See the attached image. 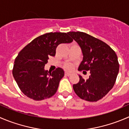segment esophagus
I'll use <instances>...</instances> for the list:
<instances>
[{
    "mask_svg": "<svg viewBox=\"0 0 129 129\" xmlns=\"http://www.w3.org/2000/svg\"><path fill=\"white\" fill-rule=\"evenodd\" d=\"M65 74H66V76H71V74L70 73V72H66V73H65Z\"/></svg>",
    "mask_w": 129,
    "mask_h": 129,
    "instance_id": "1",
    "label": "esophagus"
}]
</instances>
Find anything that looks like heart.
<instances>
[{
	"instance_id": "heart-1",
	"label": "heart",
	"mask_w": 129,
	"mask_h": 129,
	"mask_svg": "<svg viewBox=\"0 0 129 129\" xmlns=\"http://www.w3.org/2000/svg\"><path fill=\"white\" fill-rule=\"evenodd\" d=\"M66 67L67 69H70L71 67V65H69V64H67V65H66Z\"/></svg>"
}]
</instances>
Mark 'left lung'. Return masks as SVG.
Returning a JSON list of instances; mask_svg holds the SVG:
<instances>
[{"label":"left lung","mask_w":129,"mask_h":129,"mask_svg":"<svg viewBox=\"0 0 129 129\" xmlns=\"http://www.w3.org/2000/svg\"><path fill=\"white\" fill-rule=\"evenodd\" d=\"M82 50L83 58L79 70L90 71L84 80L79 76L78 83L73 85L76 94L88 102H97L112 89L119 71L115 52L107 43L83 32H69Z\"/></svg>","instance_id":"1"}]
</instances>
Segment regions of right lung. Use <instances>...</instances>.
<instances>
[{"label": "right lung", "mask_w": 129, "mask_h": 129, "mask_svg": "<svg viewBox=\"0 0 129 129\" xmlns=\"http://www.w3.org/2000/svg\"><path fill=\"white\" fill-rule=\"evenodd\" d=\"M73 40L66 33H48L33 40L19 53L14 61L12 74L21 91L36 101L52 97L64 76L62 68L52 72L45 69L48 57H54L56 48Z\"/></svg>", "instance_id": "right-lung-1"}]
</instances>
